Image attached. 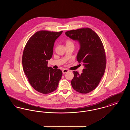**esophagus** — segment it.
I'll return each instance as SVG.
<instances>
[{
    "mask_svg": "<svg viewBox=\"0 0 130 130\" xmlns=\"http://www.w3.org/2000/svg\"><path fill=\"white\" fill-rule=\"evenodd\" d=\"M69 72V70H68V69H63V70H62V73H63V74H66V73H68Z\"/></svg>",
    "mask_w": 130,
    "mask_h": 130,
    "instance_id": "34e87169",
    "label": "esophagus"
}]
</instances>
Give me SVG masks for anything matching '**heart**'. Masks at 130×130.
Here are the masks:
<instances>
[{
    "instance_id": "heart-1",
    "label": "heart",
    "mask_w": 130,
    "mask_h": 130,
    "mask_svg": "<svg viewBox=\"0 0 130 130\" xmlns=\"http://www.w3.org/2000/svg\"><path fill=\"white\" fill-rule=\"evenodd\" d=\"M65 43H66V46L70 45H74L73 42L70 39H67Z\"/></svg>"
}]
</instances>
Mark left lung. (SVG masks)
<instances>
[{
	"label": "left lung",
	"instance_id": "left-lung-1",
	"mask_svg": "<svg viewBox=\"0 0 130 130\" xmlns=\"http://www.w3.org/2000/svg\"><path fill=\"white\" fill-rule=\"evenodd\" d=\"M65 34L79 41L80 49L77 60L84 66L81 74L74 71L72 86L81 93H90L98 86L105 72L106 57L104 46L98 34L89 28L68 31Z\"/></svg>",
	"mask_w": 130,
	"mask_h": 130
}]
</instances>
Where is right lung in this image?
<instances>
[{"label":"right lung","instance_id":"obj_1","mask_svg":"<svg viewBox=\"0 0 130 130\" xmlns=\"http://www.w3.org/2000/svg\"><path fill=\"white\" fill-rule=\"evenodd\" d=\"M62 32L37 31L29 38L23 51L22 66L25 75L32 88L43 94L56 90L62 76L61 70L47 66L55 41Z\"/></svg>","mask_w":130,"mask_h":130}]
</instances>
